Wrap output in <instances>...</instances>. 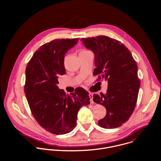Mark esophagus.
Listing matches in <instances>:
<instances>
[{
  "label": "esophagus",
  "mask_w": 161,
  "mask_h": 161,
  "mask_svg": "<svg viewBox=\"0 0 161 161\" xmlns=\"http://www.w3.org/2000/svg\"><path fill=\"white\" fill-rule=\"evenodd\" d=\"M89 97L91 98V103H93V94L91 93H89Z\"/></svg>",
  "instance_id": "obj_1"
}]
</instances>
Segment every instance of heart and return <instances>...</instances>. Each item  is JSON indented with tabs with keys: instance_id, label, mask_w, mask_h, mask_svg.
Segmentation results:
<instances>
[{
	"instance_id": "b5f03b06",
	"label": "heart",
	"mask_w": 161,
	"mask_h": 161,
	"mask_svg": "<svg viewBox=\"0 0 161 161\" xmlns=\"http://www.w3.org/2000/svg\"><path fill=\"white\" fill-rule=\"evenodd\" d=\"M90 51H88V50H85V49H84V50H82L80 52V53H89ZM79 53V54H80Z\"/></svg>"
}]
</instances>
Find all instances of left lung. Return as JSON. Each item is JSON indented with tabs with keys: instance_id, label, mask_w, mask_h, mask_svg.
Returning <instances> with one entry per match:
<instances>
[{
	"instance_id": "obj_1",
	"label": "left lung",
	"mask_w": 161,
	"mask_h": 161,
	"mask_svg": "<svg viewBox=\"0 0 161 161\" xmlns=\"http://www.w3.org/2000/svg\"><path fill=\"white\" fill-rule=\"evenodd\" d=\"M80 40L94 54L93 75H101L97 80L104 79L108 82L105 94L93 95L94 102L107 110L106 116L98 124L106 129L121 126L136 105L140 87L137 64L128 49L116 40L98 36Z\"/></svg>"
}]
</instances>
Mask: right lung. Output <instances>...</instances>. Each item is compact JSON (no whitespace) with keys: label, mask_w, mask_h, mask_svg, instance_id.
I'll use <instances>...</instances> for the list:
<instances>
[{"label":"right lung","mask_w":161,"mask_h":161,"mask_svg":"<svg viewBox=\"0 0 161 161\" xmlns=\"http://www.w3.org/2000/svg\"><path fill=\"white\" fill-rule=\"evenodd\" d=\"M79 38L54 40L34 53L25 70L24 91L32 115L47 131L64 135L76 126L79 109L90 104L89 93L79 87L66 94L59 89L58 78L66 74L67 52Z\"/></svg>","instance_id":"right-lung-1"}]
</instances>
